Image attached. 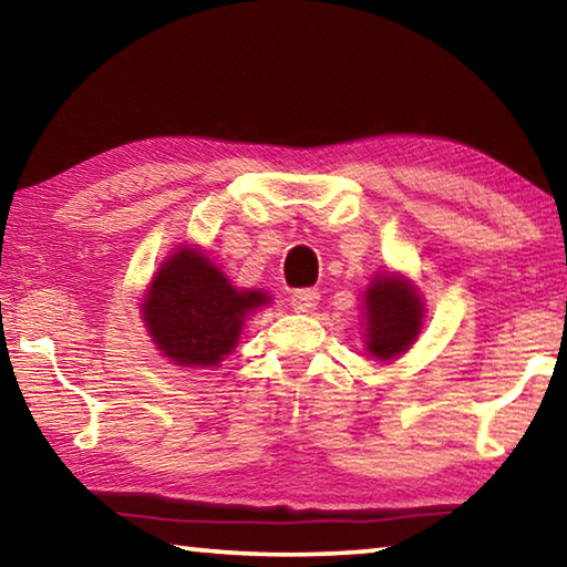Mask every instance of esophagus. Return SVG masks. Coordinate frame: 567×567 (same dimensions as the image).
Returning <instances> with one entry per match:
<instances>
[{"label": "esophagus", "instance_id": "esophagus-1", "mask_svg": "<svg viewBox=\"0 0 567 567\" xmlns=\"http://www.w3.org/2000/svg\"><path fill=\"white\" fill-rule=\"evenodd\" d=\"M318 300H320L318 290H295L290 295V305L297 312H312L315 307H318Z\"/></svg>", "mask_w": 567, "mask_h": 567}]
</instances>
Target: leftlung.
<instances>
[{
	"instance_id": "1",
	"label": "left lung",
	"mask_w": 567,
	"mask_h": 567,
	"mask_svg": "<svg viewBox=\"0 0 567 567\" xmlns=\"http://www.w3.org/2000/svg\"><path fill=\"white\" fill-rule=\"evenodd\" d=\"M417 287L400 275H375L364 290V350L378 360H395L410 350L422 328Z\"/></svg>"
}]
</instances>
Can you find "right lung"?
Instances as JSON below:
<instances>
[{
    "label": "right lung",
    "instance_id": "obj_1",
    "mask_svg": "<svg viewBox=\"0 0 567 567\" xmlns=\"http://www.w3.org/2000/svg\"><path fill=\"white\" fill-rule=\"evenodd\" d=\"M267 302L262 290H237L199 249L179 247L152 277L142 320L175 364L217 368L237 344L247 315Z\"/></svg>",
    "mask_w": 567,
    "mask_h": 567
}]
</instances>
